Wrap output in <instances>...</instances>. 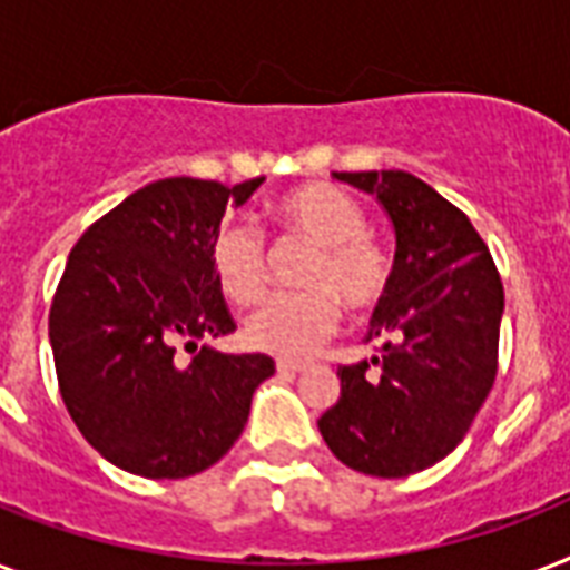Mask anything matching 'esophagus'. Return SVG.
<instances>
[{
	"label": "esophagus",
	"mask_w": 570,
	"mask_h": 570,
	"mask_svg": "<svg viewBox=\"0 0 570 570\" xmlns=\"http://www.w3.org/2000/svg\"><path fill=\"white\" fill-rule=\"evenodd\" d=\"M277 373L281 375H295V373H304L307 364L304 361H293V357H277Z\"/></svg>",
	"instance_id": "1"
}]
</instances>
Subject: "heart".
Instances as JSON below:
<instances>
[{"label":"heart","mask_w":570,"mask_h":570,"mask_svg":"<svg viewBox=\"0 0 570 570\" xmlns=\"http://www.w3.org/2000/svg\"><path fill=\"white\" fill-rule=\"evenodd\" d=\"M275 218L289 236L316 248L302 275L304 293L275 295L245 322V343L268 355H311L334 334L340 302L352 313L379 307L390 289L387 254L366 239L364 209L331 186H302L275 204ZM213 272L227 302L248 307L268 284L263 236L245 218L218 227Z\"/></svg>","instance_id":"b5f03b06"}]
</instances>
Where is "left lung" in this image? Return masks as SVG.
Returning a JSON list of instances; mask_svg holds the SVG:
<instances>
[{
  "label": "left lung",
  "mask_w": 570,
  "mask_h": 570,
  "mask_svg": "<svg viewBox=\"0 0 570 570\" xmlns=\"http://www.w3.org/2000/svg\"><path fill=\"white\" fill-rule=\"evenodd\" d=\"M334 177L379 200L396 257L366 334L379 355L340 366L320 432L346 468L402 479L446 459L491 393L503 284L468 215L429 183L405 171Z\"/></svg>",
  "instance_id": "1"
}]
</instances>
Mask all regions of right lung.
<instances>
[{
  "mask_svg": "<svg viewBox=\"0 0 570 570\" xmlns=\"http://www.w3.org/2000/svg\"><path fill=\"white\" fill-rule=\"evenodd\" d=\"M263 180H156L70 250L49 311L58 390L115 468L145 479L213 468L275 373L268 355H222L206 343L236 331L213 272L215 233L227 204L242 206ZM180 345L196 352L189 365L176 357Z\"/></svg>",
  "mask_w": 570,
  "mask_h": 570,
  "instance_id": "add662e5",
  "label": "right lung"
}]
</instances>
